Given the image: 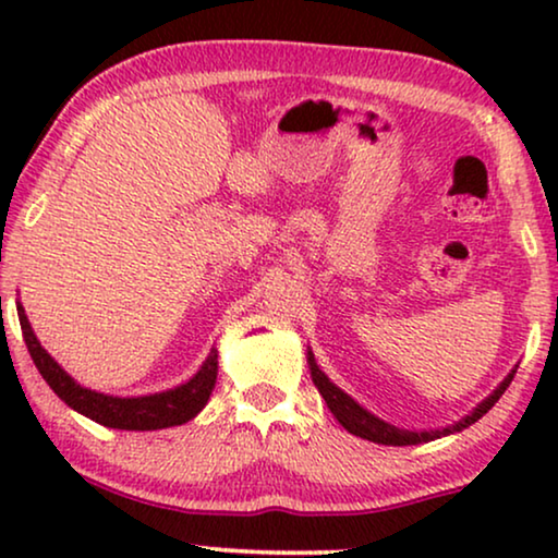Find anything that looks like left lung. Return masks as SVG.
<instances>
[{
	"mask_svg": "<svg viewBox=\"0 0 558 558\" xmlns=\"http://www.w3.org/2000/svg\"><path fill=\"white\" fill-rule=\"evenodd\" d=\"M310 371H312V380H315L317 391L323 393V399L327 401V407L335 416H338V422L345 426L350 434H355V437L361 439H368V441H378V445H391V447H407V445H422V441H432V439H439L445 437V434H452V432H460V429H468L470 424H475L480 416H485L487 411H490L495 403L502 393H506V388L510 386V380H513L515 371L510 373V376L502 380V384L495 388V391L487 396V399L480 403V407L472 411L470 416H464L462 422H457L454 426H447V429L441 432H407V429H399V426H391L386 422H380L378 416H373L371 411H365L363 407H357V403L350 399L348 393H342L338 386L330 384V378L325 376L323 371L317 368L315 363V355L310 353Z\"/></svg>",
	"mask_w": 558,
	"mask_h": 558,
	"instance_id": "1",
	"label": "left lung"
}]
</instances>
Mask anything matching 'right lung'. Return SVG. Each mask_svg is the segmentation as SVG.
Returning <instances> with one entry per match:
<instances>
[{
    "mask_svg": "<svg viewBox=\"0 0 558 558\" xmlns=\"http://www.w3.org/2000/svg\"><path fill=\"white\" fill-rule=\"evenodd\" d=\"M17 315L25 335L27 350L40 371V376L48 380V386L63 399L68 407L78 411V414L94 418V422L111 426V429H129V432H151L167 429V426L185 424L193 418L197 411H203L210 399L213 386L218 376V355L216 350L203 363V368L195 373L187 384H182L172 391L155 393V396H136V399H117V396H104L88 391L75 384L52 357L45 353L40 342H37L33 327H29L25 310L17 302Z\"/></svg>",
    "mask_w": 558,
    "mask_h": 558,
    "instance_id": "add662e5",
    "label": "right lung"
}]
</instances>
